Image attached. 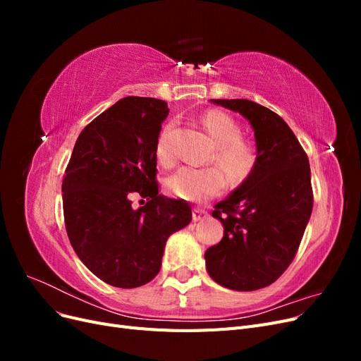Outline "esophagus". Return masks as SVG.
I'll return each instance as SVG.
<instances>
[{
	"instance_id": "esophagus-1",
	"label": "esophagus",
	"mask_w": 361,
	"mask_h": 361,
	"mask_svg": "<svg viewBox=\"0 0 361 361\" xmlns=\"http://www.w3.org/2000/svg\"><path fill=\"white\" fill-rule=\"evenodd\" d=\"M207 218V212L200 207H194L192 209V221H203Z\"/></svg>"
}]
</instances>
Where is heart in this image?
<instances>
[{
	"label": "heart",
	"mask_w": 361,
	"mask_h": 361,
	"mask_svg": "<svg viewBox=\"0 0 361 361\" xmlns=\"http://www.w3.org/2000/svg\"><path fill=\"white\" fill-rule=\"evenodd\" d=\"M202 122L216 146L215 158L218 164L233 180L244 179L253 170L256 152L250 143L241 138V128L223 111H207ZM171 125L161 130L157 141V157L162 164L170 161L169 134ZM226 185V178L216 167H182L167 180L169 191L178 199L202 203L220 194Z\"/></svg>",
	"instance_id": "b5f03b06"
}]
</instances>
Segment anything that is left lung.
<instances>
[{"label": "left lung", "instance_id": "8db88e82", "mask_svg": "<svg viewBox=\"0 0 361 361\" xmlns=\"http://www.w3.org/2000/svg\"><path fill=\"white\" fill-rule=\"evenodd\" d=\"M211 102L248 120L256 162L245 180L215 204L212 216L221 221L224 235L206 250V269L227 289L257 290L286 271L310 220L309 158L285 120L267 106L248 99Z\"/></svg>", "mask_w": 361, "mask_h": 361}]
</instances>
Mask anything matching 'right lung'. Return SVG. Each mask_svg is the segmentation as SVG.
<instances>
[{
	"mask_svg": "<svg viewBox=\"0 0 361 361\" xmlns=\"http://www.w3.org/2000/svg\"><path fill=\"white\" fill-rule=\"evenodd\" d=\"M167 116L161 99L123 97L82 129L64 173L69 241L82 264L116 288L155 279L169 236L192 218L187 202L158 194L157 141ZM134 193L148 200L137 210Z\"/></svg>",
	"mask_w": 361,
	"mask_h": 361,
	"instance_id": "obj_1",
	"label": "right lung"
}]
</instances>
